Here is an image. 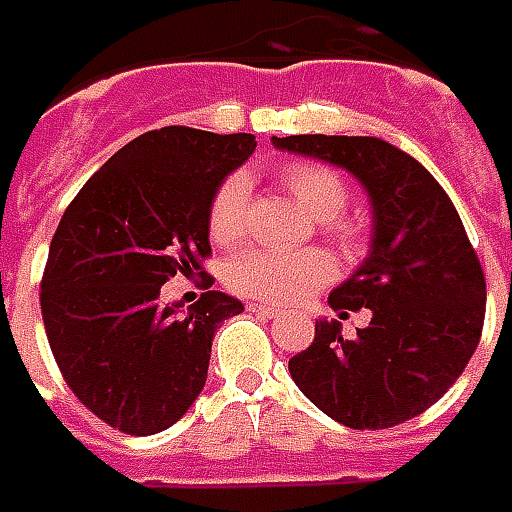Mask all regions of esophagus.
<instances>
[{
  "mask_svg": "<svg viewBox=\"0 0 512 512\" xmlns=\"http://www.w3.org/2000/svg\"><path fill=\"white\" fill-rule=\"evenodd\" d=\"M250 311H256V314H262V317H278L281 311L275 306H270V303H250Z\"/></svg>",
  "mask_w": 512,
  "mask_h": 512,
  "instance_id": "34e87169",
  "label": "esophagus"
}]
</instances>
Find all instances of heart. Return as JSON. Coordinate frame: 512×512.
<instances>
[{
    "mask_svg": "<svg viewBox=\"0 0 512 512\" xmlns=\"http://www.w3.org/2000/svg\"><path fill=\"white\" fill-rule=\"evenodd\" d=\"M284 187L295 198V204L311 220L328 223L347 204L344 181L325 165L295 162L281 173ZM250 181L248 176H231L220 184V190L209 206V237L217 245L237 242L248 228ZM333 239L344 245L355 242L353 226H325ZM333 275V262L320 250H270L245 248L226 264V284L245 297H259L270 303H292L297 297L314 292L328 284Z\"/></svg>",
    "mask_w": 512,
    "mask_h": 512,
    "instance_id": "b5f03b06",
    "label": "heart"
}]
</instances>
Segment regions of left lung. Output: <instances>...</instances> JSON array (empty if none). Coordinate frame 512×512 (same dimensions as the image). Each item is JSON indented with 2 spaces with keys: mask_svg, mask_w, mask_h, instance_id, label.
<instances>
[{
  "mask_svg": "<svg viewBox=\"0 0 512 512\" xmlns=\"http://www.w3.org/2000/svg\"><path fill=\"white\" fill-rule=\"evenodd\" d=\"M273 146L347 170L372 206L369 253L328 297L339 317L369 308L372 320L355 339L317 320L289 375L344 427L408 422L447 394L480 342L485 275L466 228L430 170L380 137L292 134Z\"/></svg>",
  "mask_w": 512,
  "mask_h": 512,
  "instance_id": "obj_1",
  "label": "left lung"
}]
</instances>
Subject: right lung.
<instances>
[{"mask_svg": "<svg viewBox=\"0 0 512 512\" xmlns=\"http://www.w3.org/2000/svg\"><path fill=\"white\" fill-rule=\"evenodd\" d=\"M256 148L253 134L165 126L112 154L65 209L49 245L41 311L54 361L79 402L129 436H154L206 386L220 322L237 297L162 306L176 273L201 270L209 206Z\"/></svg>", "mask_w": 512, "mask_h": 512, "instance_id": "1", "label": "right lung"}]
</instances>
